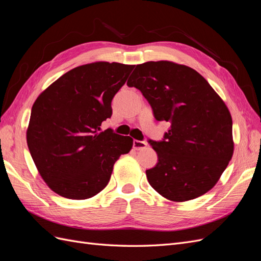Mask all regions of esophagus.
Returning <instances> with one entry per match:
<instances>
[{
    "label": "esophagus",
    "mask_w": 261,
    "mask_h": 261,
    "mask_svg": "<svg viewBox=\"0 0 261 261\" xmlns=\"http://www.w3.org/2000/svg\"><path fill=\"white\" fill-rule=\"evenodd\" d=\"M146 141H140V140H134L133 141V148L135 150H143L147 147Z\"/></svg>",
    "instance_id": "1"
}]
</instances>
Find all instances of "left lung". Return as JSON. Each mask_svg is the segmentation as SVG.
I'll use <instances>...</instances> for the list:
<instances>
[{"label": "left lung", "instance_id": "1", "mask_svg": "<svg viewBox=\"0 0 261 261\" xmlns=\"http://www.w3.org/2000/svg\"><path fill=\"white\" fill-rule=\"evenodd\" d=\"M127 86L141 91L156 121L170 123L162 141H149L158 154L155 167L146 171L149 184L176 202L209 192L234 152L224 101L198 72L170 61L137 65Z\"/></svg>", "mask_w": 261, "mask_h": 261}]
</instances>
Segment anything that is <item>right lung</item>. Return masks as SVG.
I'll list each match as a JSON object with an SVG mask.
<instances>
[{"mask_svg": "<svg viewBox=\"0 0 261 261\" xmlns=\"http://www.w3.org/2000/svg\"><path fill=\"white\" fill-rule=\"evenodd\" d=\"M135 65L94 62L70 69L42 91L31 109L27 145L39 174L68 199L96 196L113 165L133 147L129 136L100 132L111 102Z\"/></svg>", "mask_w": 261, "mask_h": 261, "instance_id": "add662e5", "label": "right lung"}]
</instances>
